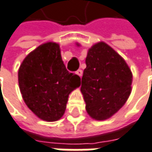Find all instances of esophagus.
Wrapping results in <instances>:
<instances>
[{
    "mask_svg": "<svg viewBox=\"0 0 152 152\" xmlns=\"http://www.w3.org/2000/svg\"><path fill=\"white\" fill-rule=\"evenodd\" d=\"M76 73V75H78L80 77H82V76H83V70H82V69H78Z\"/></svg>",
    "mask_w": 152,
    "mask_h": 152,
    "instance_id": "1",
    "label": "esophagus"
}]
</instances>
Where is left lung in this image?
I'll list each match as a JSON object with an SVG mask.
<instances>
[{
    "instance_id": "obj_1",
    "label": "left lung",
    "mask_w": 152,
    "mask_h": 152,
    "mask_svg": "<svg viewBox=\"0 0 152 152\" xmlns=\"http://www.w3.org/2000/svg\"><path fill=\"white\" fill-rule=\"evenodd\" d=\"M85 62L81 92L87 113L95 120H106L117 113L131 95V69L117 51L104 42L89 48Z\"/></svg>"
}]
</instances>
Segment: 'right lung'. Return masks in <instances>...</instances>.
<instances>
[{"label":"right lung","instance_id":"1","mask_svg":"<svg viewBox=\"0 0 152 152\" xmlns=\"http://www.w3.org/2000/svg\"><path fill=\"white\" fill-rule=\"evenodd\" d=\"M18 83L28 109L40 119L55 122L63 116L69 95L81 85V78L66 69L59 44L48 42L24 58Z\"/></svg>","mask_w":152,"mask_h":152}]
</instances>
